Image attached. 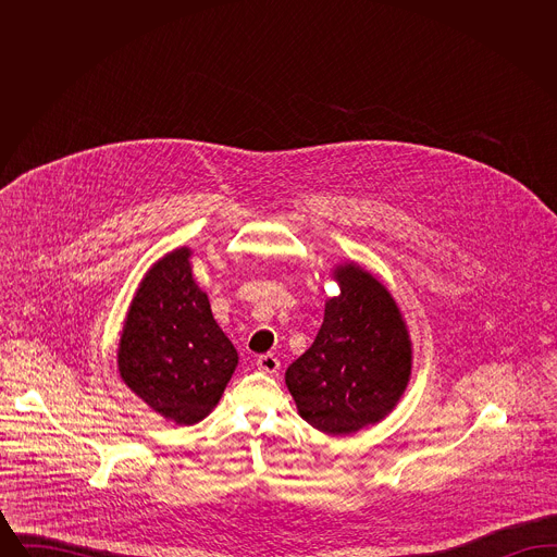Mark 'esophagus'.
Returning a JSON list of instances; mask_svg holds the SVG:
<instances>
[{"mask_svg": "<svg viewBox=\"0 0 557 557\" xmlns=\"http://www.w3.org/2000/svg\"><path fill=\"white\" fill-rule=\"evenodd\" d=\"M257 368H259V371H263V373H271L273 375V373L280 371V361L273 355H261L257 359Z\"/></svg>", "mask_w": 557, "mask_h": 557, "instance_id": "1", "label": "esophagus"}]
</instances>
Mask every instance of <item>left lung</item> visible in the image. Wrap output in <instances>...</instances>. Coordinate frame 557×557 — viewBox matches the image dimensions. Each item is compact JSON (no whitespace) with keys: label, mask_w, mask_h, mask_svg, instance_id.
<instances>
[{"label":"left lung","mask_w":557,"mask_h":557,"mask_svg":"<svg viewBox=\"0 0 557 557\" xmlns=\"http://www.w3.org/2000/svg\"><path fill=\"white\" fill-rule=\"evenodd\" d=\"M341 294L325 300L315 343L286 370L298 416L346 436L382 422L405 395L413 348L395 296L366 267L332 269Z\"/></svg>","instance_id":"1"}]
</instances>
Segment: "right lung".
I'll return each instance as SVG.
<instances>
[{
    "label": "right lung",
    "mask_w": 557,
    "mask_h": 557,
    "mask_svg": "<svg viewBox=\"0 0 557 557\" xmlns=\"http://www.w3.org/2000/svg\"><path fill=\"white\" fill-rule=\"evenodd\" d=\"M191 255L175 248L146 271L116 348L125 386L175 425L202 422L238 368V350L194 280Z\"/></svg>",
    "instance_id": "right-lung-1"
}]
</instances>
